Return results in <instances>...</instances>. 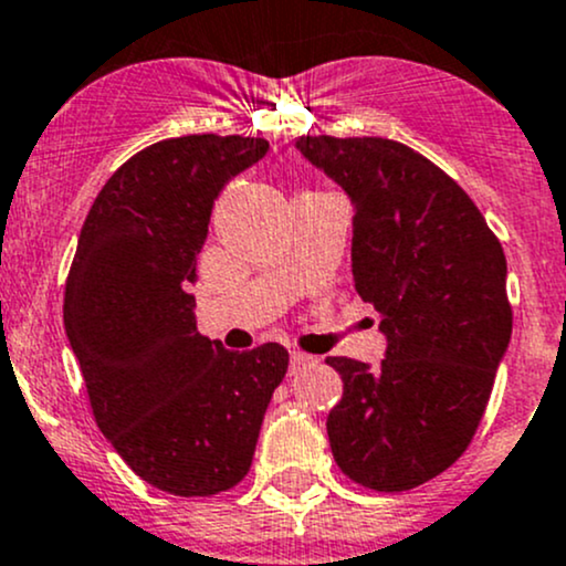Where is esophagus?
Returning <instances> with one entry per match:
<instances>
[{
  "instance_id": "esophagus-1",
  "label": "esophagus",
  "mask_w": 566,
  "mask_h": 566,
  "mask_svg": "<svg viewBox=\"0 0 566 566\" xmlns=\"http://www.w3.org/2000/svg\"><path fill=\"white\" fill-rule=\"evenodd\" d=\"M312 363H317V358H312V355L298 353V349H295V353L290 355V374H298L306 366H312Z\"/></svg>"
}]
</instances>
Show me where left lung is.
<instances>
[{"label":"left lung","mask_w":566,"mask_h":566,"mask_svg":"<svg viewBox=\"0 0 566 566\" xmlns=\"http://www.w3.org/2000/svg\"><path fill=\"white\" fill-rule=\"evenodd\" d=\"M295 146L353 198L355 290L388 336L377 368L325 360L344 379L333 458L363 488L409 491L453 467L485 415L513 333L504 249L474 200L403 143L303 135Z\"/></svg>","instance_id":"obj_1"}]
</instances>
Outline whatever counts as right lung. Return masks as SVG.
<instances>
[{
	"mask_svg": "<svg viewBox=\"0 0 566 566\" xmlns=\"http://www.w3.org/2000/svg\"><path fill=\"white\" fill-rule=\"evenodd\" d=\"M268 151L243 135H184L129 157L99 189L64 284V328L99 431L174 496L230 491L252 467L290 355L200 336L195 263L213 200Z\"/></svg>",
	"mask_w": 566,
	"mask_h": 566,
	"instance_id": "add662e5",
	"label": "right lung"
}]
</instances>
